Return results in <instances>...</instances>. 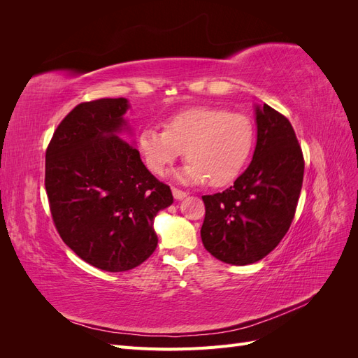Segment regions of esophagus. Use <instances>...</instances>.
<instances>
[{"label": "esophagus", "mask_w": 358, "mask_h": 358, "mask_svg": "<svg viewBox=\"0 0 358 358\" xmlns=\"http://www.w3.org/2000/svg\"><path fill=\"white\" fill-rule=\"evenodd\" d=\"M171 192H173V197H175L176 200H182L187 197V192L182 189H178V188H171Z\"/></svg>", "instance_id": "esophagus-1"}]
</instances>
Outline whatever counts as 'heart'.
I'll return each instance as SVG.
<instances>
[{"label":"heart","instance_id":"obj_1","mask_svg":"<svg viewBox=\"0 0 358 358\" xmlns=\"http://www.w3.org/2000/svg\"><path fill=\"white\" fill-rule=\"evenodd\" d=\"M254 125L246 115L230 113L222 107L196 106L170 116L164 131L145 128L138 136V149L146 167L157 176L185 152L188 164L179 178L213 188L230 185L251 157Z\"/></svg>","mask_w":358,"mask_h":358}]
</instances>
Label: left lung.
Instances as JSON below:
<instances>
[{
	"label": "left lung",
	"mask_w": 358,
	"mask_h": 358,
	"mask_svg": "<svg viewBox=\"0 0 358 358\" xmlns=\"http://www.w3.org/2000/svg\"><path fill=\"white\" fill-rule=\"evenodd\" d=\"M255 113L251 164L230 188L201 197L203 245L227 264H252L272 252L289 230L301 191L305 159L294 128L267 104Z\"/></svg>",
	"instance_id": "left-lung-1"
}]
</instances>
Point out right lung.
Wrapping results in <instances>:
<instances>
[{
  "label": "right lung",
  "instance_id": "1",
  "mask_svg": "<svg viewBox=\"0 0 358 358\" xmlns=\"http://www.w3.org/2000/svg\"><path fill=\"white\" fill-rule=\"evenodd\" d=\"M125 99L85 101L62 119L46 149L45 187L61 239L83 262L125 272L158 245L154 220L171 189L122 138Z\"/></svg>",
  "mask_w": 358,
  "mask_h": 358
}]
</instances>
